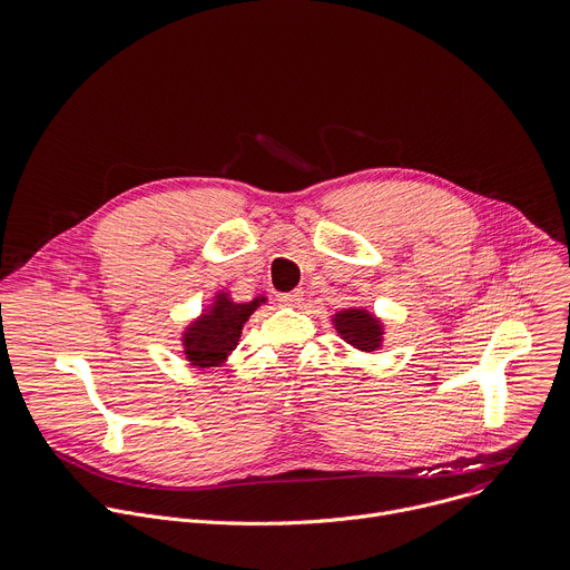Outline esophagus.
I'll use <instances>...</instances> for the list:
<instances>
[{
  "mask_svg": "<svg viewBox=\"0 0 570 570\" xmlns=\"http://www.w3.org/2000/svg\"><path fill=\"white\" fill-rule=\"evenodd\" d=\"M301 298H303L301 289H294V292H287V294H278V301L283 305H296V303H301Z\"/></svg>",
  "mask_w": 570,
  "mask_h": 570,
  "instance_id": "1",
  "label": "esophagus"
}]
</instances>
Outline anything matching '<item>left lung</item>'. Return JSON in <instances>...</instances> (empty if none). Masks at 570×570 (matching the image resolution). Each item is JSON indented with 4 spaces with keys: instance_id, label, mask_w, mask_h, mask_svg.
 I'll list each match as a JSON object with an SVG mask.
<instances>
[{
    "instance_id": "1",
    "label": "left lung",
    "mask_w": 570,
    "mask_h": 570,
    "mask_svg": "<svg viewBox=\"0 0 570 570\" xmlns=\"http://www.w3.org/2000/svg\"><path fill=\"white\" fill-rule=\"evenodd\" d=\"M335 328L351 346H355L360 351H375L383 342L381 324H377V320L366 309L348 307V309L335 314Z\"/></svg>"
}]
</instances>
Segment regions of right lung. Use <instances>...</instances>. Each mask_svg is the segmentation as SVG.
<instances>
[{"label": "right lung", "instance_id": "obj_1", "mask_svg": "<svg viewBox=\"0 0 570 570\" xmlns=\"http://www.w3.org/2000/svg\"><path fill=\"white\" fill-rule=\"evenodd\" d=\"M261 303H265L263 296L250 303H233L226 294H219L210 312H206L183 335L185 357L199 368L219 366L237 346L244 322Z\"/></svg>", "mask_w": 570, "mask_h": 570}]
</instances>
